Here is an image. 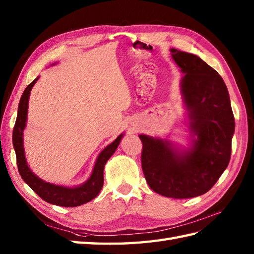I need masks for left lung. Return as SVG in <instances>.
<instances>
[{"mask_svg":"<svg viewBox=\"0 0 254 254\" xmlns=\"http://www.w3.org/2000/svg\"><path fill=\"white\" fill-rule=\"evenodd\" d=\"M170 51L185 73L181 91L195 139L189 152L179 154L166 139L142 134V169L156 193L190 198L210 190L227 168L235 118L222 76L196 56Z\"/></svg>","mask_w":254,"mask_h":254,"instance_id":"1","label":"left lung"}]
</instances>
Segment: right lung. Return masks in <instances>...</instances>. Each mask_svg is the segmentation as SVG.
<instances>
[{"mask_svg": "<svg viewBox=\"0 0 254 254\" xmlns=\"http://www.w3.org/2000/svg\"><path fill=\"white\" fill-rule=\"evenodd\" d=\"M38 77L27 86L24 90L21 98L19 100L17 118L13 130V145L16 153V160H17V167L20 177L39 195L44 201L59 205L64 207H74L87 203L95 198L104 186V168L112 154L116 152L117 147L120 144L123 134L119 135L116 141L102 150L97 158L94 167L93 174L89 179L84 185L76 188H66L61 186H56L41 180L36 175H34L27 166L24 145H23V131L26 127L27 120V110H28V99L32 86L37 82Z\"/></svg>", "mask_w": 254, "mask_h": 254, "instance_id": "obj_1", "label": "right lung"}]
</instances>
